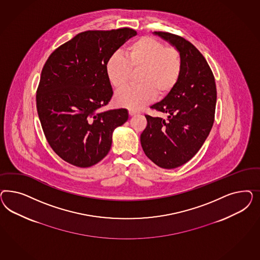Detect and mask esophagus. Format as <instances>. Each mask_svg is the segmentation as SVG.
<instances>
[{"label":"esophagus","mask_w":260,"mask_h":260,"mask_svg":"<svg viewBox=\"0 0 260 260\" xmlns=\"http://www.w3.org/2000/svg\"><path fill=\"white\" fill-rule=\"evenodd\" d=\"M139 112L138 111H136V110H128V114L131 115V116H133V115H135V114H138Z\"/></svg>","instance_id":"34e87169"}]
</instances>
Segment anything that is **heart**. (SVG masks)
Here are the masks:
<instances>
[{"instance_id":"b5f03b06","label":"heart","mask_w":260,"mask_h":260,"mask_svg":"<svg viewBox=\"0 0 260 260\" xmlns=\"http://www.w3.org/2000/svg\"><path fill=\"white\" fill-rule=\"evenodd\" d=\"M125 57L113 53L108 58L105 71L114 89L125 87L132 71H140L139 85L126 87L115 95L120 107L138 110L157 95L170 94L177 85L183 69L181 53L173 46L150 36H143L131 42L124 51Z\"/></svg>"}]
</instances>
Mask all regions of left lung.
Listing matches in <instances>:
<instances>
[{"label":"left lung","mask_w":260,"mask_h":260,"mask_svg":"<svg viewBox=\"0 0 260 260\" xmlns=\"http://www.w3.org/2000/svg\"><path fill=\"white\" fill-rule=\"evenodd\" d=\"M181 53V76L164 100L150 107L168 119L145 115L147 126L140 136L145 154L158 167L174 169L187 163L210 134L215 113L216 86L204 56L190 42L170 32L155 31Z\"/></svg>","instance_id":"left-lung-1"}]
</instances>
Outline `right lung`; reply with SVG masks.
Listing matches in <instances>:
<instances>
[{"label": "right lung", "instance_id": "1", "mask_svg": "<svg viewBox=\"0 0 260 260\" xmlns=\"http://www.w3.org/2000/svg\"><path fill=\"white\" fill-rule=\"evenodd\" d=\"M136 34L128 27L81 32L57 47L42 70L36 91L42 128L51 149L71 165L100 162L114 128L128 118L126 109L99 110L113 94L106 62Z\"/></svg>", "mask_w": 260, "mask_h": 260}]
</instances>
